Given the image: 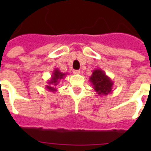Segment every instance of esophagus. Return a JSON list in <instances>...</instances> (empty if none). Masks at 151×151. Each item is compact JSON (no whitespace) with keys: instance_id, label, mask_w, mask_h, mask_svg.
Here are the masks:
<instances>
[{"instance_id":"esophagus-1","label":"esophagus","mask_w":151,"mask_h":151,"mask_svg":"<svg viewBox=\"0 0 151 151\" xmlns=\"http://www.w3.org/2000/svg\"><path fill=\"white\" fill-rule=\"evenodd\" d=\"M73 73H74V74H80L81 71L78 70H75L73 71Z\"/></svg>"}]
</instances>
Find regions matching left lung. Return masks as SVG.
I'll return each mask as SVG.
<instances>
[{"label": "left lung", "mask_w": 151, "mask_h": 151, "mask_svg": "<svg viewBox=\"0 0 151 151\" xmlns=\"http://www.w3.org/2000/svg\"><path fill=\"white\" fill-rule=\"evenodd\" d=\"M89 81L97 94L101 96H106L113 92L114 82L101 69H96L93 70Z\"/></svg>", "instance_id": "1"}]
</instances>
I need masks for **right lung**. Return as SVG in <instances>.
Returning a JSON list of instances; mask_svg holds the SVG:
<instances>
[{
    "instance_id": "1",
    "label": "right lung",
    "mask_w": 151,
    "mask_h": 151,
    "mask_svg": "<svg viewBox=\"0 0 151 151\" xmlns=\"http://www.w3.org/2000/svg\"><path fill=\"white\" fill-rule=\"evenodd\" d=\"M67 74L66 73H63L59 70L58 68H55L54 71L52 72V77L49 80L47 81L48 85H45L46 89L49 91V92H55L56 91V86L59 84V81L62 79H64L66 78V75Z\"/></svg>"
}]
</instances>
